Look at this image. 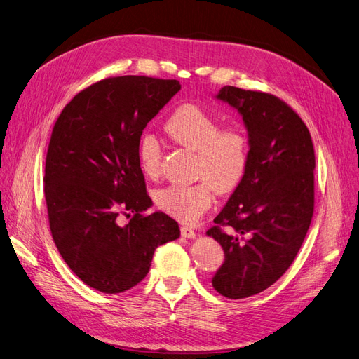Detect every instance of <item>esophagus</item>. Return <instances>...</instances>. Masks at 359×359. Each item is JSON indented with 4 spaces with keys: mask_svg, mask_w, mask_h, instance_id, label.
I'll list each match as a JSON object with an SVG mask.
<instances>
[{
    "mask_svg": "<svg viewBox=\"0 0 359 359\" xmlns=\"http://www.w3.org/2000/svg\"><path fill=\"white\" fill-rule=\"evenodd\" d=\"M181 235L184 238H189V240H193V238H196V232H194V229H191L190 226H181Z\"/></svg>",
    "mask_w": 359,
    "mask_h": 359,
    "instance_id": "esophagus-1",
    "label": "esophagus"
}]
</instances>
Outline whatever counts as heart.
Returning <instances> with one entry per match:
<instances>
[{
	"label": "heart",
	"mask_w": 359,
	"mask_h": 359,
	"mask_svg": "<svg viewBox=\"0 0 359 359\" xmlns=\"http://www.w3.org/2000/svg\"><path fill=\"white\" fill-rule=\"evenodd\" d=\"M165 132L178 145L196 153V184H173L157 193L160 210L184 223L196 222L219 193H229L241 182L248 165L247 137L240 128H222L199 106L184 104L165 124ZM139 166L147 177L160 173L161 147L154 135H145L137 148Z\"/></svg>",
	"instance_id": "heart-1"
}]
</instances>
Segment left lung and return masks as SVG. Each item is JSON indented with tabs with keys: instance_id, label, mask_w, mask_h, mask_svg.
Masks as SVG:
<instances>
[{
	"instance_id": "left-lung-1",
	"label": "left lung",
	"mask_w": 359,
	"mask_h": 359,
	"mask_svg": "<svg viewBox=\"0 0 359 359\" xmlns=\"http://www.w3.org/2000/svg\"><path fill=\"white\" fill-rule=\"evenodd\" d=\"M215 99L238 111L248 136L244 177L206 232L224 250L214 289L241 299L274 285L297 257L313 217L316 161L307 126L276 95L227 85Z\"/></svg>"
}]
</instances>
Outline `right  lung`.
<instances>
[{
    "label": "right lung",
    "instance_id": "1",
    "mask_svg": "<svg viewBox=\"0 0 359 359\" xmlns=\"http://www.w3.org/2000/svg\"><path fill=\"white\" fill-rule=\"evenodd\" d=\"M180 90L175 79H103L74 95L53 126L43 180L52 238L64 262L95 290L132 289L148 274L156 248L180 238L168 214H142L153 201L137 158L144 128ZM119 210L135 215L118 225Z\"/></svg>",
    "mask_w": 359,
    "mask_h": 359
}]
</instances>
